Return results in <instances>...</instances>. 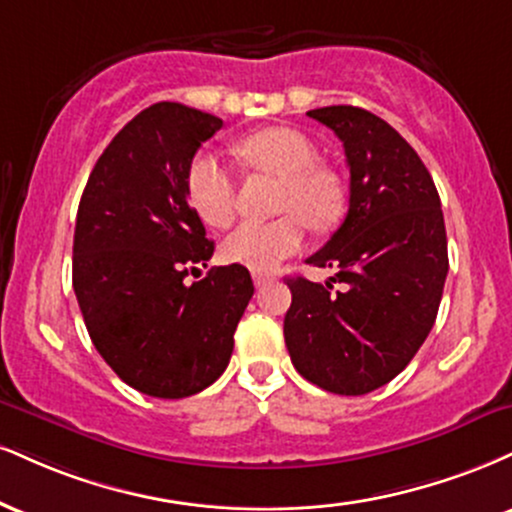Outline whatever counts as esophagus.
I'll use <instances>...</instances> for the list:
<instances>
[{
	"mask_svg": "<svg viewBox=\"0 0 512 512\" xmlns=\"http://www.w3.org/2000/svg\"><path fill=\"white\" fill-rule=\"evenodd\" d=\"M252 281H255V286H257V288H262V286H267L269 281H272V276L257 272V274H252Z\"/></svg>",
	"mask_w": 512,
	"mask_h": 512,
	"instance_id": "obj_1",
	"label": "esophagus"
}]
</instances>
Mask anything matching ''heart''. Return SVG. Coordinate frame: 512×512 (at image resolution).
Instances as JSON below:
<instances>
[{
    "mask_svg": "<svg viewBox=\"0 0 512 512\" xmlns=\"http://www.w3.org/2000/svg\"><path fill=\"white\" fill-rule=\"evenodd\" d=\"M236 155L250 169L279 176L272 221H243L221 243L224 260L255 272H269L303 248L305 229L326 231L343 214V188L336 174L317 164L312 140L295 128L267 126L240 138ZM186 193L205 224L226 226L236 212V181L214 155H197L188 166Z\"/></svg>",
    "mask_w": 512,
    "mask_h": 512,
    "instance_id": "b5f03b06",
    "label": "heart"
}]
</instances>
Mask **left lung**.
Returning a JSON list of instances; mask_svg holds the SVG:
<instances>
[{
  "mask_svg": "<svg viewBox=\"0 0 512 512\" xmlns=\"http://www.w3.org/2000/svg\"><path fill=\"white\" fill-rule=\"evenodd\" d=\"M307 116L343 143L350 207L341 229L307 260L334 276L286 279L293 303L283 338L307 381L362 396L403 372L432 331L448 274L441 200L427 166L384 119L348 104Z\"/></svg>",
  "mask_w": 512,
  "mask_h": 512,
  "instance_id": "left-lung-1",
  "label": "left lung"
}]
</instances>
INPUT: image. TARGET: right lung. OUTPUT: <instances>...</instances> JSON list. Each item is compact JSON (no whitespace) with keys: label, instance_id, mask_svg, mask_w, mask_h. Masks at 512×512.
Wrapping results in <instances>:
<instances>
[{"label":"right lung","instance_id":"obj_1","mask_svg":"<svg viewBox=\"0 0 512 512\" xmlns=\"http://www.w3.org/2000/svg\"><path fill=\"white\" fill-rule=\"evenodd\" d=\"M224 121L178 102L131 119L97 159L73 233V291L97 353L155 398H186L221 377L255 286L240 264L207 267L214 243L188 202L197 147Z\"/></svg>","mask_w":512,"mask_h":512}]
</instances>
